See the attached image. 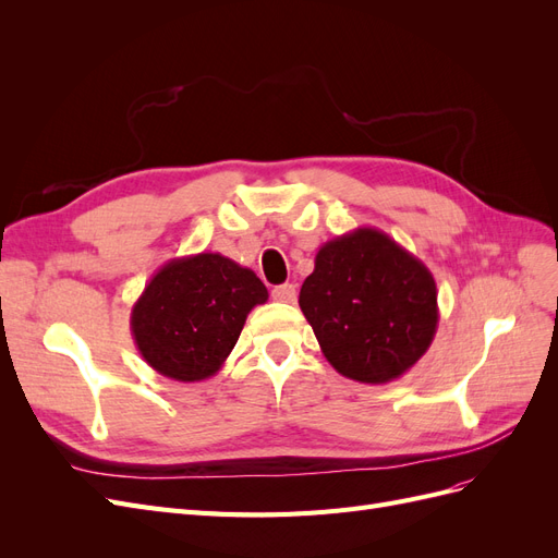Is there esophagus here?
Here are the masks:
<instances>
[{"label":"esophagus","instance_id":"1","mask_svg":"<svg viewBox=\"0 0 558 558\" xmlns=\"http://www.w3.org/2000/svg\"><path fill=\"white\" fill-rule=\"evenodd\" d=\"M272 298L277 302H295V286L293 283H281L272 289Z\"/></svg>","mask_w":558,"mask_h":558}]
</instances>
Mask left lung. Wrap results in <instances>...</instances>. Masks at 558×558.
<instances>
[{"mask_svg":"<svg viewBox=\"0 0 558 558\" xmlns=\"http://www.w3.org/2000/svg\"><path fill=\"white\" fill-rule=\"evenodd\" d=\"M298 302L326 361L361 384L412 369L440 320L430 269L377 228L320 246Z\"/></svg>","mask_w":558,"mask_h":558,"instance_id":"1","label":"left lung"}]
</instances>
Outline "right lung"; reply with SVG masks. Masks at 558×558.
<instances>
[{
  "mask_svg": "<svg viewBox=\"0 0 558 558\" xmlns=\"http://www.w3.org/2000/svg\"><path fill=\"white\" fill-rule=\"evenodd\" d=\"M267 298L253 269L221 253H195L172 258L150 277L132 305L130 330L158 375L193 384L223 367L248 312Z\"/></svg>",
  "mask_w": 558,
  "mask_h": 558,
  "instance_id": "right-lung-1",
  "label": "right lung"
}]
</instances>
